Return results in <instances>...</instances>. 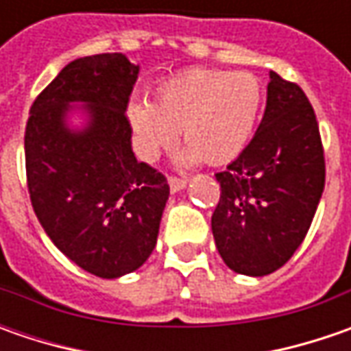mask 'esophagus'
Segmentation results:
<instances>
[{
  "instance_id": "obj_1",
  "label": "esophagus",
  "mask_w": 351,
  "mask_h": 351,
  "mask_svg": "<svg viewBox=\"0 0 351 351\" xmlns=\"http://www.w3.org/2000/svg\"><path fill=\"white\" fill-rule=\"evenodd\" d=\"M168 183H169V189H171V191H180V189H183V187H185L187 180H185V178H178V176H169Z\"/></svg>"
}]
</instances>
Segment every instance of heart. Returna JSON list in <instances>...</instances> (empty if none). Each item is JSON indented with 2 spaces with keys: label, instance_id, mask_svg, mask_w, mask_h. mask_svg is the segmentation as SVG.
Returning a JSON list of instances; mask_svg holds the SVG:
<instances>
[{
  "label": "heart",
  "instance_id": "obj_1",
  "mask_svg": "<svg viewBox=\"0 0 351 351\" xmlns=\"http://www.w3.org/2000/svg\"><path fill=\"white\" fill-rule=\"evenodd\" d=\"M262 86L248 72L195 68L160 86L152 103L128 107V121L144 158L169 146L178 130L189 148L183 160H234L252 138L262 107Z\"/></svg>",
  "mask_w": 351,
  "mask_h": 351
}]
</instances>
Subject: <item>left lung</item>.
Here are the masks:
<instances>
[{
  "label": "left lung",
  "mask_w": 351,
  "mask_h": 351,
  "mask_svg": "<svg viewBox=\"0 0 351 351\" xmlns=\"http://www.w3.org/2000/svg\"><path fill=\"white\" fill-rule=\"evenodd\" d=\"M317 115L304 91L269 72L260 128L224 171L210 219L224 263L244 276L274 274L303 244L324 191Z\"/></svg>",
  "instance_id": "1"
}]
</instances>
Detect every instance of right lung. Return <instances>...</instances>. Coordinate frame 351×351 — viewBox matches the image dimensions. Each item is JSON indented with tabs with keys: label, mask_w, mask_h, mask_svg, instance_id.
<instances>
[{
	"label": "right lung",
	"mask_w": 351,
	"mask_h": 351,
	"mask_svg": "<svg viewBox=\"0 0 351 351\" xmlns=\"http://www.w3.org/2000/svg\"><path fill=\"white\" fill-rule=\"evenodd\" d=\"M138 66L121 52L70 62L31 105L25 128L27 187L54 246L103 279L130 274L156 246L169 185L132 152L127 107ZM90 125L65 127L69 103Z\"/></svg>",
	"instance_id": "obj_1"
}]
</instances>
